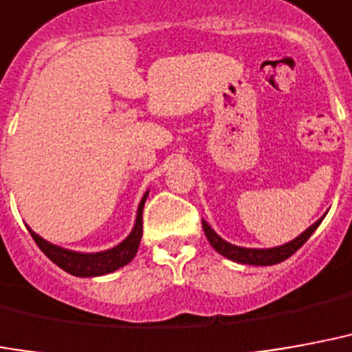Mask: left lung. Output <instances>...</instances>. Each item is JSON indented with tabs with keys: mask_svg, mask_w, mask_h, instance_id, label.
Listing matches in <instances>:
<instances>
[{
	"mask_svg": "<svg viewBox=\"0 0 352 352\" xmlns=\"http://www.w3.org/2000/svg\"><path fill=\"white\" fill-rule=\"evenodd\" d=\"M324 218V214H322ZM322 218H319L317 222L311 223L306 231H302L300 235L293 239V241L285 242L282 246H274V248H246V246H236L231 242L223 241L222 236L216 233L214 229L210 228L207 220H203V231L207 241L210 242V246L220 254V256L228 257L231 261L242 263V265H257V267H269V265H276V263L285 261L287 257L295 254L296 250L300 248L304 242L308 241L315 229L319 228V223L322 222Z\"/></svg>",
	"mask_w": 352,
	"mask_h": 352,
	"instance_id": "left-lung-1",
	"label": "left lung"
}]
</instances>
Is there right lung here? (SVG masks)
Here are the masks:
<instances>
[{
    "mask_svg": "<svg viewBox=\"0 0 352 352\" xmlns=\"http://www.w3.org/2000/svg\"><path fill=\"white\" fill-rule=\"evenodd\" d=\"M147 196H149V190L143 194L142 201L138 205L134 228L129 233V236L119 242V244H116L113 248L102 250V252H76V250L63 248V246L52 244V242H48L41 235H37L30 226H28V229H30L33 241L37 242L38 248L46 254V257L56 263L57 267L63 269L65 272L78 276V278H95V276L110 274V272H116V270H119L124 265H129L136 257L143 233L142 214Z\"/></svg>",
    "mask_w": 352,
    "mask_h": 352,
    "instance_id": "1",
    "label": "right lung"
}]
</instances>
